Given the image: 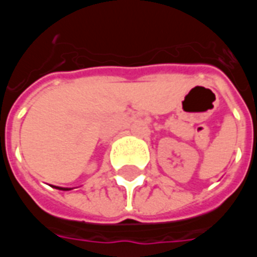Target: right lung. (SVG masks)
Here are the masks:
<instances>
[{
	"label": "right lung",
	"mask_w": 257,
	"mask_h": 257,
	"mask_svg": "<svg viewBox=\"0 0 257 257\" xmlns=\"http://www.w3.org/2000/svg\"><path fill=\"white\" fill-rule=\"evenodd\" d=\"M58 187H59V186H58ZM63 189H70V187H63Z\"/></svg>",
	"instance_id": "right-lung-1"
}]
</instances>
